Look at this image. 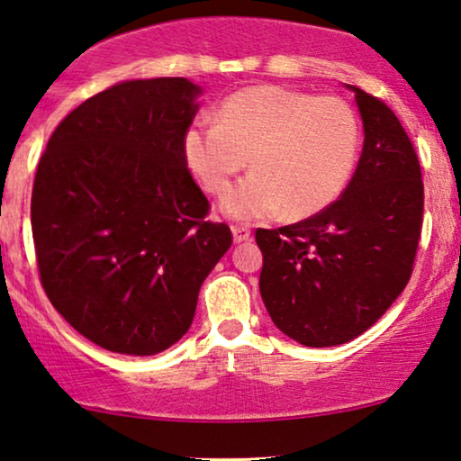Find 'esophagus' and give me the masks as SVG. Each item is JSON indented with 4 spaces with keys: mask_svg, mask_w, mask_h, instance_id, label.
I'll return each instance as SVG.
<instances>
[{
    "mask_svg": "<svg viewBox=\"0 0 461 461\" xmlns=\"http://www.w3.org/2000/svg\"><path fill=\"white\" fill-rule=\"evenodd\" d=\"M231 233H233V242L240 244V242H246V240L250 238V228L249 225L238 223V225H231Z\"/></svg>",
    "mask_w": 461,
    "mask_h": 461,
    "instance_id": "1",
    "label": "esophagus"
}]
</instances>
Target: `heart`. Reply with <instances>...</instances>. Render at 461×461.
Returning <instances> with one entry per match:
<instances>
[{
    "mask_svg": "<svg viewBox=\"0 0 461 461\" xmlns=\"http://www.w3.org/2000/svg\"><path fill=\"white\" fill-rule=\"evenodd\" d=\"M361 125L340 98H317L263 86L230 95L219 121L200 119L184 138V157L194 177L212 196H223L236 219H261L284 211L311 217L340 198L357 167Z\"/></svg>",
    "mask_w": 461,
    "mask_h": 461,
    "instance_id": "b5f03b06",
    "label": "heart"
}]
</instances>
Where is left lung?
Masks as SVG:
<instances>
[{
  "label": "left lung",
  "mask_w": 461,
  "mask_h": 461,
  "mask_svg": "<svg viewBox=\"0 0 461 461\" xmlns=\"http://www.w3.org/2000/svg\"><path fill=\"white\" fill-rule=\"evenodd\" d=\"M363 150L340 198L303 221L255 231L271 320L304 347H334L374 326L410 282L424 217L418 154L397 114L353 87Z\"/></svg>",
  "instance_id": "obj_1"
}]
</instances>
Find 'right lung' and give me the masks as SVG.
<instances>
[{
	"label": "right lung",
	"mask_w": 461,
	"mask_h": 461,
	"mask_svg": "<svg viewBox=\"0 0 461 461\" xmlns=\"http://www.w3.org/2000/svg\"><path fill=\"white\" fill-rule=\"evenodd\" d=\"M200 87L184 77L122 81L77 106L41 154L31 196L39 280L87 340L157 355L192 326L231 230L187 168Z\"/></svg>",
	"instance_id": "obj_1"
}]
</instances>
